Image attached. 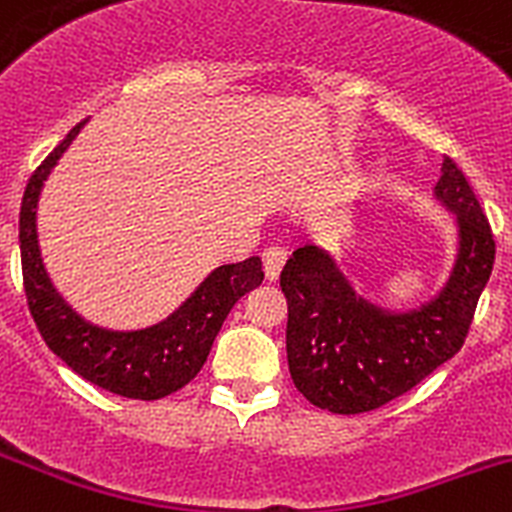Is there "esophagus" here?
Listing matches in <instances>:
<instances>
[{"label": "esophagus", "mask_w": 512, "mask_h": 512, "mask_svg": "<svg viewBox=\"0 0 512 512\" xmlns=\"http://www.w3.org/2000/svg\"><path fill=\"white\" fill-rule=\"evenodd\" d=\"M285 260H287V252L282 250V247L272 245V247H267L265 252H262V265H265L267 280H277V275H280Z\"/></svg>", "instance_id": "esophagus-1"}]
</instances>
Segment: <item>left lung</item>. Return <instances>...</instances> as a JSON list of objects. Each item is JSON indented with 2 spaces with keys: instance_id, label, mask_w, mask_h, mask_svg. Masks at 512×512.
I'll list each match as a JSON object with an SVG mask.
<instances>
[{
  "instance_id": "1",
  "label": "left lung",
  "mask_w": 512,
  "mask_h": 512,
  "mask_svg": "<svg viewBox=\"0 0 512 512\" xmlns=\"http://www.w3.org/2000/svg\"><path fill=\"white\" fill-rule=\"evenodd\" d=\"M435 195L458 217L460 250L445 290L420 310L388 315L365 302L312 245L282 267L287 365L295 388L317 408L337 415L382 408L463 347L493 272L495 240L468 177L448 155Z\"/></svg>"
}]
</instances>
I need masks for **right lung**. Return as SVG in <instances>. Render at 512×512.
<instances>
[{"instance_id": "1", "label": "right lung", "mask_w": 512, "mask_h": 512, "mask_svg": "<svg viewBox=\"0 0 512 512\" xmlns=\"http://www.w3.org/2000/svg\"><path fill=\"white\" fill-rule=\"evenodd\" d=\"M84 122L74 124L69 135L49 152L24 190L19 250L27 305L49 350L62 357L77 375L122 398L160 400L185 388L202 370L235 302L265 280L262 260L250 257L237 265L217 267L175 315L150 330L109 332L84 322L49 282L37 245L39 192L49 170L57 165Z\"/></svg>"}]
</instances>
